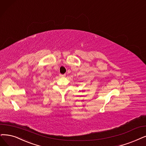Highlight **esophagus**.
Listing matches in <instances>:
<instances>
[{"mask_svg": "<svg viewBox=\"0 0 146 146\" xmlns=\"http://www.w3.org/2000/svg\"><path fill=\"white\" fill-rule=\"evenodd\" d=\"M59 76H60V77H64L66 76V75H65V74H60Z\"/></svg>", "mask_w": 146, "mask_h": 146, "instance_id": "1", "label": "esophagus"}]
</instances>
